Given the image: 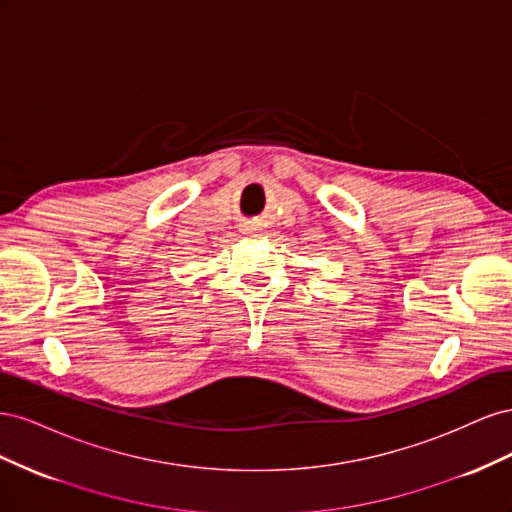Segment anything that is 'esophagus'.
Instances as JSON below:
<instances>
[{
  "instance_id": "1",
  "label": "esophagus",
  "mask_w": 512,
  "mask_h": 512,
  "mask_svg": "<svg viewBox=\"0 0 512 512\" xmlns=\"http://www.w3.org/2000/svg\"><path fill=\"white\" fill-rule=\"evenodd\" d=\"M260 226H262V220H258V218H254V220H243V222L239 224V230L243 232V235H252V232L260 230Z\"/></svg>"
}]
</instances>
